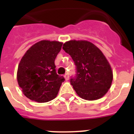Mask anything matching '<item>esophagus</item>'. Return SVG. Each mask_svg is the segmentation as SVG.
<instances>
[{
  "instance_id": "esophagus-1",
  "label": "esophagus",
  "mask_w": 134,
  "mask_h": 134,
  "mask_svg": "<svg viewBox=\"0 0 134 134\" xmlns=\"http://www.w3.org/2000/svg\"><path fill=\"white\" fill-rule=\"evenodd\" d=\"M64 77L65 79H66V81H68V80L69 79V75H68V73H66V74H65Z\"/></svg>"
}]
</instances>
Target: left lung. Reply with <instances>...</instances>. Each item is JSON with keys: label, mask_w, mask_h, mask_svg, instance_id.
<instances>
[{"label": "left lung", "mask_w": 134, "mask_h": 134, "mask_svg": "<svg viewBox=\"0 0 134 134\" xmlns=\"http://www.w3.org/2000/svg\"><path fill=\"white\" fill-rule=\"evenodd\" d=\"M63 49L76 66V74L70 84L81 98L100 99L107 93L113 81V72L106 58L96 45L87 41H70Z\"/></svg>", "instance_id": "1"}]
</instances>
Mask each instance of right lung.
<instances>
[{
  "label": "right lung",
  "mask_w": 134,
  "mask_h": 134,
  "mask_svg": "<svg viewBox=\"0 0 134 134\" xmlns=\"http://www.w3.org/2000/svg\"><path fill=\"white\" fill-rule=\"evenodd\" d=\"M62 43L41 41L34 44L21 58L18 69V82L30 100L39 103L53 100L58 93L63 76L57 74L55 59Z\"/></svg>",
  "instance_id": "1"
}]
</instances>
